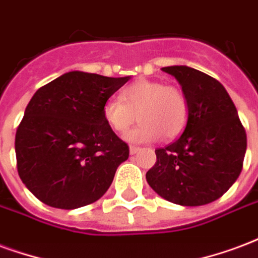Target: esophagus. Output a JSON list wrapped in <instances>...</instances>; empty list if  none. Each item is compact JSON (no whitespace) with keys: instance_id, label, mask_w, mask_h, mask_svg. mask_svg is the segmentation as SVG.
<instances>
[{"instance_id":"34e87169","label":"esophagus","mask_w":258,"mask_h":258,"mask_svg":"<svg viewBox=\"0 0 258 258\" xmlns=\"http://www.w3.org/2000/svg\"><path fill=\"white\" fill-rule=\"evenodd\" d=\"M139 150H141V148H138V146H130V153L131 154L138 153Z\"/></svg>"}]
</instances>
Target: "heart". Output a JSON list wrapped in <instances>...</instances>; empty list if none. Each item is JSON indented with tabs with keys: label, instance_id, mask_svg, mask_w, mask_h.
<instances>
[{
	"label": "heart",
	"instance_id": "obj_1",
	"mask_svg": "<svg viewBox=\"0 0 258 258\" xmlns=\"http://www.w3.org/2000/svg\"><path fill=\"white\" fill-rule=\"evenodd\" d=\"M119 98H109L102 106L105 123L117 134L127 133L128 142H152L157 138L171 141L180 135L188 117L186 95L175 86L160 81L141 79L127 86ZM139 116H137L136 114Z\"/></svg>",
	"mask_w": 258,
	"mask_h": 258
}]
</instances>
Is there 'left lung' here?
<instances>
[{
    "label": "left lung",
    "instance_id": "left-lung-1",
    "mask_svg": "<svg viewBox=\"0 0 258 258\" xmlns=\"http://www.w3.org/2000/svg\"><path fill=\"white\" fill-rule=\"evenodd\" d=\"M175 76L188 102L186 128L156 150L146 173L160 197L183 207L216 201L235 183L246 153V131L230 95L215 78L186 66L164 67Z\"/></svg>",
    "mask_w": 258,
    "mask_h": 258
}]
</instances>
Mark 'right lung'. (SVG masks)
<instances>
[{
  "mask_svg": "<svg viewBox=\"0 0 258 258\" xmlns=\"http://www.w3.org/2000/svg\"><path fill=\"white\" fill-rule=\"evenodd\" d=\"M128 81L72 71L32 95L15 150L19 176L39 201L76 209L109 188L130 149L105 123L102 106Z\"/></svg>",
  "mask_w": 258,
  "mask_h": 258,
  "instance_id": "add662e5",
  "label": "right lung"
}]
</instances>
